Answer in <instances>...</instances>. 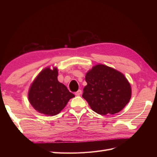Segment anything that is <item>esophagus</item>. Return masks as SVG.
I'll use <instances>...</instances> for the list:
<instances>
[{
    "mask_svg": "<svg viewBox=\"0 0 157 157\" xmlns=\"http://www.w3.org/2000/svg\"><path fill=\"white\" fill-rule=\"evenodd\" d=\"M82 91L81 90H79L78 91H77V92L75 93V94L76 96H79V95L82 94Z\"/></svg>",
    "mask_w": 157,
    "mask_h": 157,
    "instance_id": "obj_1",
    "label": "esophagus"
}]
</instances>
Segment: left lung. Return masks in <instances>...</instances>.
I'll list each match as a JSON object with an SVG mask.
<instances>
[{
	"label": "left lung",
	"instance_id": "1",
	"mask_svg": "<svg viewBox=\"0 0 157 157\" xmlns=\"http://www.w3.org/2000/svg\"><path fill=\"white\" fill-rule=\"evenodd\" d=\"M82 97L100 115L119 113L129 102L132 89L124 75L105 65L93 67L87 72Z\"/></svg>",
	"mask_w": 157,
	"mask_h": 157
}]
</instances>
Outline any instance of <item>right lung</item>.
I'll list each match as a JSON object with an SVG mask.
<instances>
[{"instance_id":"obj_1","label":"right lung","mask_w":157,"mask_h":157,"mask_svg":"<svg viewBox=\"0 0 157 157\" xmlns=\"http://www.w3.org/2000/svg\"><path fill=\"white\" fill-rule=\"evenodd\" d=\"M58 69L46 67L39 73L28 92L30 104L40 113L57 115L75 95L57 79Z\"/></svg>"}]
</instances>
